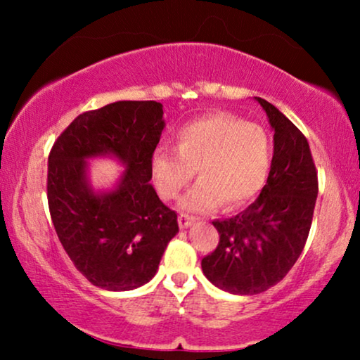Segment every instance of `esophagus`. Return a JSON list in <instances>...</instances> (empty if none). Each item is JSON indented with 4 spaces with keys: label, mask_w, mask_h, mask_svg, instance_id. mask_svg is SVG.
<instances>
[{
    "label": "esophagus",
    "mask_w": 360,
    "mask_h": 360,
    "mask_svg": "<svg viewBox=\"0 0 360 360\" xmlns=\"http://www.w3.org/2000/svg\"><path fill=\"white\" fill-rule=\"evenodd\" d=\"M193 221H195L193 216H188V214H184V213L179 216V224H180L181 229L188 228V226H191V223H193Z\"/></svg>",
    "instance_id": "34e87169"
}]
</instances>
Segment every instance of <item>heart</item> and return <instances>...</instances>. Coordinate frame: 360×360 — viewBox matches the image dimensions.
I'll return each instance as SVG.
<instances>
[{"mask_svg": "<svg viewBox=\"0 0 360 360\" xmlns=\"http://www.w3.org/2000/svg\"><path fill=\"white\" fill-rule=\"evenodd\" d=\"M176 147L160 146L150 155L154 186L162 200L179 198L193 179L200 180L180 201L191 213H208L223 203L239 208L262 190L272 146L264 127L240 117L210 115L186 122L175 134Z\"/></svg>", "mask_w": 360, "mask_h": 360, "instance_id": "heart-1", "label": "heart"}]
</instances>
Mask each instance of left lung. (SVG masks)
Returning a JSON list of instances; mask_svg holds the SVG:
<instances>
[{"label": "left lung", "instance_id": "8db88e82", "mask_svg": "<svg viewBox=\"0 0 360 360\" xmlns=\"http://www.w3.org/2000/svg\"><path fill=\"white\" fill-rule=\"evenodd\" d=\"M274 129V157L259 198L239 214L216 219L219 243L201 260L206 278L233 295H257L297 262L311 228L318 174L302 131L255 96Z\"/></svg>", "mask_w": 360, "mask_h": 360}]
</instances>
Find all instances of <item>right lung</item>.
Here are the masks:
<instances>
[{"label":"right lung","mask_w":360,"mask_h":360,"mask_svg":"<svg viewBox=\"0 0 360 360\" xmlns=\"http://www.w3.org/2000/svg\"><path fill=\"white\" fill-rule=\"evenodd\" d=\"M165 127L157 101H116L77 116L49 154V211L77 270L95 287L126 292L149 282L176 213L150 185V155ZM112 156L125 165L115 189L96 192L87 160Z\"/></svg>","instance_id":"obj_1"}]
</instances>
